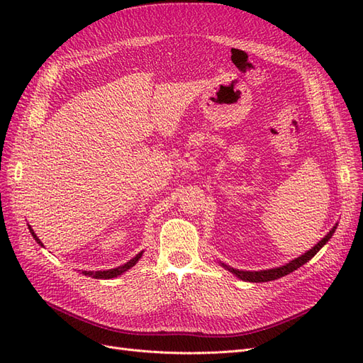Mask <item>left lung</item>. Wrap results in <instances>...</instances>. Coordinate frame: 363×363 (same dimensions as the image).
Returning <instances> with one entry per match:
<instances>
[{
    "mask_svg": "<svg viewBox=\"0 0 363 363\" xmlns=\"http://www.w3.org/2000/svg\"><path fill=\"white\" fill-rule=\"evenodd\" d=\"M336 227H337V224H335L333 225V228L330 230V232H328L320 242H318L316 245H313L309 251H306L304 255H301L300 257H296V259H294V260H291L289 263H284V265H281V267H277V268H271V269H260V271H244V269H236V268H232V267H228V265H225V263H223V262H219L221 263V267H224L227 271H230L232 274H235V276L238 277V279H240V280H244V281H251V283H262V281H271V280H277V279H280V277H283V276H288V274H291L292 271H295V269H298L301 265H304L306 262H309L318 251H320L328 240H330V238L333 236V233H335V230H336Z\"/></svg>",
    "mask_w": 363,
    "mask_h": 363,
    "instance_id": "8db88e82",
    "label": "left lung"
}]
</instances>
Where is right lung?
I'll return each mask as SVG.
<instances>
[{"label": "right lung", "instance_id": "obj_1", "mask_svg": "<svg viewBox=\"0 0 363 363\" xmlns=\"http://www.w3.org/2000/svg\"><path fill=\"white\" fill-rule=\"evenodd\" d=\"M28 230H30L31 236L35 238L36 242H38L40 247H43V244L40 242V239L36 236L35 232H33L31 225H28ZM142 255H144V251H140L139 255H136L133 259H130L127 263H124V265L116 267V268H113V269H104V271H82V274H84V276L94 277V279H104V280H107V279H115V277L121 276V274H123V272L128 271L130 268H133V267L136 265V263H138V260L142 257Z\"/></svg>", "mask_w": 363, "mask_h": 363}]
</instances>
